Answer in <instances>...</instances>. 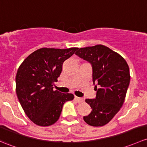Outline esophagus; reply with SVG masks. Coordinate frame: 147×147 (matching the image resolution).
<instances>
[{"label":"esophagus","mask_w":147,"mask_h":147,"mask_svg":"<svg viewBox=\"0 0 147 147\" xmlns=\"http://www.w3.org/2000/svg\"><path fill=\"white\" fill-rule=\"evenodd\" d=\"M75 100L78 102V103H81V102H82L83 101H84L82 98H80V97L76 96H75Z\"/></svg>","instance_id":"34e87169"}]
</instances>
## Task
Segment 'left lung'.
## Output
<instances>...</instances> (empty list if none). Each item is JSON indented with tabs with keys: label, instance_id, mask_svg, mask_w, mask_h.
<instances>
[{
	"label": "left lung",
	"instance_id": "obj_1",
	"mask_svg": "<svg viewBox=\"0 0 147 147\" xmlns=\"http://www.w3.org/2000/svg\"><path fill=\"white\" fill-rule=\"evenodd\" d=\"M75 54L92 64L93 82L98 85L95 86L96 98L85 100L92 110L84 120L91 126L105 125L118 113L125 99L130 80L129 66L120 54L101 44L80 48Z\"/></svg>",
	"mask_w": 147,
	"mask_h": 147
}]
</instances>
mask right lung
Masks as SVG:
<instances>
[{
  "label": "right lung",
  "instance_id": "add662e5",
  "mask_svg": "<svg viewBox=\"0 0 147 147\" xmlns=\"http://www.w3.org/2000/svg\"><path fill=\"white\" fill-rule=\"evenodd\" d=\"M78 48H41L27 56L16 75V93L27 117L37 125L56 123L63 104L74 98L72 94L53 90V83L63 69V63Z\"/></svg>",
  "mask_w": 147,
  "mask_h": 147
}]
</instances>
